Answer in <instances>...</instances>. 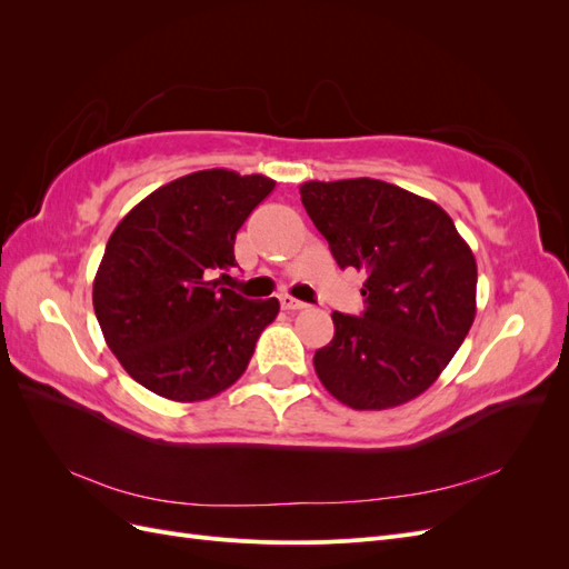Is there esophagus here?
<instances>
[{"mask_svg":"<svg viewBox=\"0 0 569 569\" xmlns=\"http://www.w3.org/2000/svg\"><path fill=\"white\" fill-rule=\"evenodd\" d=\"M280 306L284 308V311H289V313H295V311H301V308H306V303L303 301H299V299H295V297H280Z\"/></svg>","mask_w":569,"mask_h":569,"instance_id":"esophagus-1","label":"esophagus"}]
</instances>
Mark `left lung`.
<instances>
[{"label":"left lung","mask_w":569,"mask_h":569,"mask_svg":"<svg viewBox=\"0 0 569 569\" xmlns=\"http://www.w3.org/2000/svg\"><path fill=\"white\" fill-rule=\"evenodd\" d=\"M301 201L339 268L366 270L360 316L332 313L313 366L356 410L408 403L437 382L477 311V263L435 201L370 178L303 182Z\"/></svg>","instance_id":"1"}]
</instances>
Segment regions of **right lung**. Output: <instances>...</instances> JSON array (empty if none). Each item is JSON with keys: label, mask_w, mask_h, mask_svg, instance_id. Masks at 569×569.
<instances>
[{"label": "right lung", "mask_w": 569, "mask_h": 569, "mask_svg": "<svg viewBox=\"0 0 569 569\" xmlns=\"http://www.w3.org/2000/svg\"><path fill=\"white\" fill-rule=\"evenodd\" d=\"M272 187L266 176L199 170L159 187L118 222L92 303L134 382L192 403L242 377L280 301L239 297L216 274L237 266V230Z\"/></svg>", "instance_id": "obj_1"}]
</instances>
